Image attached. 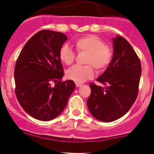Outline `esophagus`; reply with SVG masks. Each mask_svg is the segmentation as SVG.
<instances>
[{
  "mask_svg": "<svg viewBox=\"0 0 154 154\" xmlns=\"http://www.w3.org/2000/svg\"><path fill=\"white\" fill-rule=\"evenodd\" d=\"M82 85V83H79V82H75V85H76V87H80V86H81Z\"/></svg>",
  "mask_w": 154,
  "mask_h": 154,
  "instance_id": "obj_1",
  "label": "esophagus"
}]
</instances>
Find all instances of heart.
Masks as SVG:
<instances>
[{
  "instance_id": "b5f03b06",
  "label": "heart",
  "mask_w": 154,
  "mask_h": 154,
  "mask_svg": "<svg viewBox=\"0 0 154 154\" xmlns=\"http://www.w3.org/2000/svg\"><path fill=\"white\" fill-rule=\"evenodd\" d=\"M74 45L78 52L87 53L85 63L86 65H76L69 69L68 78L76 82H83L94 75V68L101 72L112 62L113 52L108 45L93 35H88L76 38ZM75 53L68 45H63L59 50V58L66 65H72L75 59Z\"/></svg>"
}]
</instances>
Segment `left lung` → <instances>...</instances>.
Instances as JSON below:
<instances>
[{"label": "left lung", "instance_id": "left-lung-1", "mask_svg": "<svg viewBox=\"0 0 154 154\" xmlns=\"http://www.w3.org/2000/svg\"><path fill=\"white\" fill-rule=\"evenodd\" d=\"M112 62L97 79L106 85L89 84L87 106L92 116L103 122H112L130 110L137 99L141 76V63L137 53L124 38L113 39Z\"/></svg>", "mask_w": 154, "mask_h": 154}]
</instances>
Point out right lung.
<instances>
[{"instance_id":"add662e5","label":"right lung","mask_w":154,"mask_h":154,"mask_svg":"<svg viewBox=\"0 0 154 154\" xmlns=\"http://www.w3.org/2000/svg\"><path fill=\"white\" fill-rule=\"evenodd\" d=\"M67 40L62 32L42 30L27 42L14 68L15 95L24 110L33 118L49 121L63 111L75 88L64 75L59 50ZM55 82L51 87V83Z\"/></svg>"}]
</instances>
